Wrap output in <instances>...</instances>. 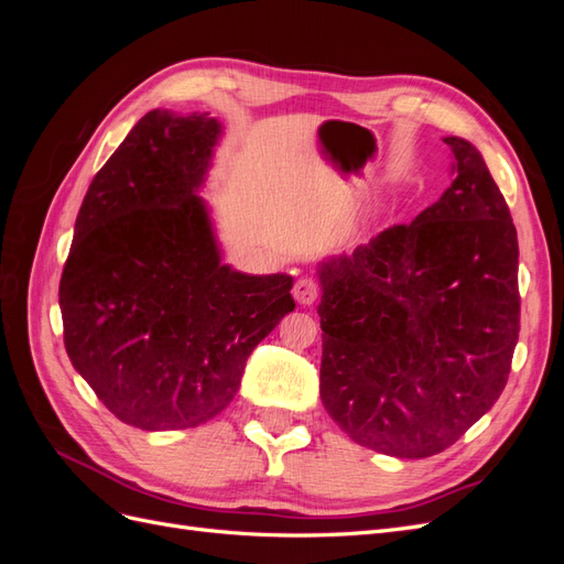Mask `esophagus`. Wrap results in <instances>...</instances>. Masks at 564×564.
Listing matches in <instances>:
<instances>
[{"instance_id": "esophagus-1", "label": "esophagus", "mask_w": 564, "mask_h": 564, "mask_svg": "<svg viewBox=\"0 0 564 564\" xmlns=\"http://www.w3.org/2000/svg\"><path fill=\"white\" fill-rule=\"evenodd\" d=\"M319 296V286L313 278H301L296 280L294 284V299L301 303V305H311L315 303Z\"/></svg>"}]
</instances>
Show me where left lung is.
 <instances>
[{
    "label": "left lung",
    "instance_id": "obj_1",
    "mask_svg": "<svg viewBox=\"0 0 564 564\" xmlns=\"http://www.w3.org/2000/svg\"><path fill=\"white\" fill-rule=\"evenodd\" d=\"M412 224L319 263V398L350 440L398 458L445 452L506 388L520 332L518 232L473 143Z\"/></svg>",
    "mask_w": 564,
    "mask_h": 564
}]
</instances>
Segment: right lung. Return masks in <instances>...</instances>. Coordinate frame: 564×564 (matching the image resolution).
<instances>
[{"label":"right lung","instance_id":"1","mask_svg":"<svg viewBox=\"0 0 564 564\" xmlns=\"http://www.w3.org/2000/svg\"><path fill=\"white\" fill-rule=\"evenodd\" d=\"M220 124L150 110L94 176L58 303L65 350L98 400L141 431L224 412L247 357L296 308L292 275L220 263L197 191Z\"/></svg>","mask_w":564,"mask_h":564}]
</instances>
